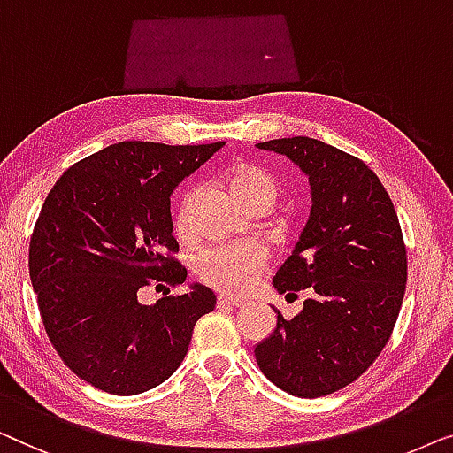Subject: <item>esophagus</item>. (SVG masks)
<instances>
[{"mask_svg": "<svg viewBox=\"0 0 453 453\" xmlns=\"http://www.w3.org/2000/svg\"><path fill=\"white\" fill-rule=\"evenodd\" d=\"M246 302L240 297H234V296H218V305L219 308H242Z\"/></svg>", "mask_w": 453, "mask_h": 453, "instance_id": "34e87169", "label": "esophagus"}]
</instances>
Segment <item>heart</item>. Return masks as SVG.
<instances>
[{
	"instance_id": "b5f03b06",
	"label": "heart",
	"mask_w": 453,
	"mask_h": 453,
	"mask_svg": "<svg viewBox=\"0 0 453 453\" xmlns=\"http://www.w3.org/2000/svg\"><path fill=\"white\" fill-rule=\"evenodd\" d=\"M229 187L244 205L269 211L279 195V182L269 170L260 165L240 164L229 170ZM193 190L184 193L178 203L174 227L178 234H187L190 227V203H193ZM266 265V252L257 244L246 242H232V244H215L201 250L195 258V271L203 283L209 288L242 293L257 281L260 271Z\"/></svg>"
}]
</instances>
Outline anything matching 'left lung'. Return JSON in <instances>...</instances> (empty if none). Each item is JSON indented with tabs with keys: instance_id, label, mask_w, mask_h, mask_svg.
<instances>
[{
	"instance_id": "obj_1",
	"label": "left lung",
	"mask_w": 453,
	"mask_h": 453,
	"mask_svg": "<svg viewBox=\"0 0 453 453\" xmlns=\"http://www.w3.org/2000/svg\"><path fill=\"white\" fill-rule=\"evenodd\" d=\"M310 178L311 211L279 293L310 289L291 320L254 349L266 378L291 396L318 398L355 381L390 339L406 289V246L390 195L359 157L310 137L258 143Z\"/></svg>"
}]
</instances>
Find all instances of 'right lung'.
Wrapping results in <instances>:
<instances>
[{"instance_id":"1","label":"right lung","mask_w":453,"mask_h":453,"mask_svg":"<svg viewBox=\"0 0 453 453\" xmlns=\"http://www.w3.org/2000/svg\"><path fill=\"white\" fill-rule=\"evenodd\" d=\"M224 142H120L73 164L50 188L30 238L28 269L44 330L63 363L117 396L168 380L215 293L190 285L154 305L137 293L184 283L170 196Z\"/></svg>"}]
</instances>
